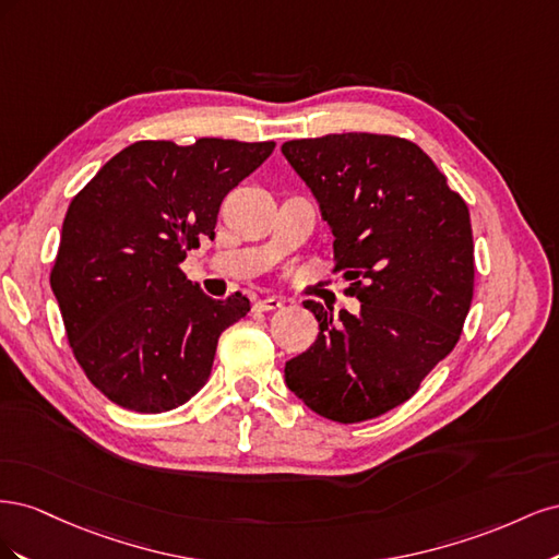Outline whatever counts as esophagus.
Instances as JSON below:
<instances>
[{
    "label": "esophagus",
    "instance_id": "esophagus-1",
    "mask_svg": "<svg viewBox=\"0 0 559 559\" xmlns=\"http://www.w3.org/2000/svg\"><path fill=\"white\" fill-rule=\"evenodd\" d=\"M282 308H284V300L277 296H270V298H263L257 302V310H261V312H277Z\"/></svg>",
    "mask_w": 559,
    "mask_h": 559
}]
</instances>
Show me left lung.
Instances as JSON below:
<instances>
[{"label": "left lung", "mask_w": 559, "mask_h": 559, "mask_svg": "<svg viewBox=\"0 0 559 559\" xmlns=\"http://www.w3.org/2000/svg\"><path fill=\"white\" fill-rule=\"evenodd\" d=\"M282 154L312 191L335 270L361 302L357 314L306 302L319 335L286 361V386L343 425L380 417L460 341L473 298L468 207L425 151L392 134L292 140Z\"/></svg>", "instance_id": "1"}]
</instances>
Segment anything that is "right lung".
Here are the masks:
<instances>
[{
  "instance_id": "right-lung-1",
  "label": "right lung",
  "mask_w": 559,
  "mask_h": 559,
  "mask_svg": "<svg viewBox=\"0 0 559 559\" xmlns=\"http://www.w3.org/2000/svg\"><path fill=\"white\" fill-rule=\"evenodd\" d=\"M275 142H134L83 186L64 214L50 289L83 373L109 401L165 413L207 382L216 343L247 317L240 292L214 300L179 270L222 200Z\"/></svg>"
}]
</instances>
